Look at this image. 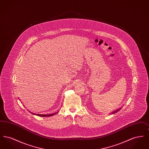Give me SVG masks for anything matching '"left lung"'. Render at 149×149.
<instances>
[{
  "mask_svg": "<svg viewBox=\"0 0 149 149\" xmlns=\"http://www.w3.org/2000/svg\"><path fill=\"white\" fill-rule=\"evenodd\" d=\"M120 108H119V109H117V110H116V111H114V112H112V113H116V112H118V111H119V110H120Z\"/></svg>",
  "mask_w": 149,
  "mask_h": 149,
  "instance_id": "8db88e82",
  "label": "left lung"
}]
</instances>
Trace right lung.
Masks as SVG:
<instances>
[{"mask_svg": "<svg viewBox=\"0 0 149 149\" xmlns=\"http://www.w3.org/2000/svg\"><path fill=\"white\" fill-rule=\"evenodd\" d=\"M57 112H56V113H55L51 114H40L35 113L32 114H35V115H37V116H41V117H49V116H54V115H55V114L57 113Z\"/></svg>", "mask_w": 149, "mask_h": 149, "instance_id": "1", "label": "right lung"}]
</instances>
